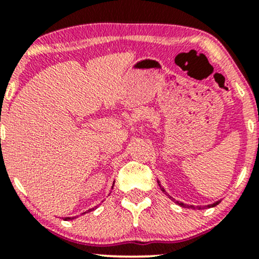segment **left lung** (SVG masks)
<instances>
[{
  "label": "left lung",
  "instance_id": "1",
  "mask_svg": "<svg viewBox=\"0 0 259 259\" xmlns=\"http://www.w3.org/2000/svg\"><path fill=\"white\" fill-rule=\"evenodd\" d=\"M158 185H159V187H160V190H162V191L164 192L165 195H167V192H165V190L163 189L162 185H160V184H159V181H158ZM168 196H169V195H168ZM169 197H170V196H169ZM170 198H173V197H170ZM175 203H178V204H179L180 207H184V208H194V209H196V208H197V209H201V207L189 206V204H186V203H183V202H179V201H175ZM219 203H221V201H217V202H214V203H212V204H208V206H204V207H208V208H210V207H215L217 204H219Z\"/></svg>",
  "mask_w": 259,
  "mask_h": 259
}]
</instances>
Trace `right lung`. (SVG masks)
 I'll return each instance as SVG.
<instances>
[{"label": "right lung", "mask_w": 259, "mask_h": 259, "mask_svg": "<svg viewBox=\"0 0 259 259\" xmlns=\"http://www.w3.org/2000/svg\"><path fill=\"white\" fill-rule=\"evenodd\" d=\"M113 185H114V184H113ZM112 189H113V187H112ZM90 210H94V208H92V209H89L88 212H90ZM88 212H84V213H82V214H85V213H88ZM74 218H76V217H65L64 221H73Z\"/></svg>", "instance_id": "add662e5"}]
</instances>
